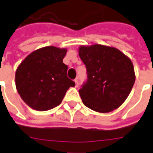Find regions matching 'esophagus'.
<instances>
[{
  "instance_id": "1",
  "label": "esophagus",
  "mask_w": 153,
  "mask_h": 153,
  "mask_svg": "<svg viewBox=\"0 0 153 153\" xmlns=\"http://www.w3.org/2000/svg\"><path fill=\"white\" fill-rule=\"evenodd\" d=\"M74 83H75V86L78 87L79 86V79H74Z\"/></svg>"
}]
</instances>
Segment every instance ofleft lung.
I'll return each instance as SVG.
<instances>
[{
  "label": "left lung",
  "instance_id": "left-lung-1",
  "mask_svg": "<svg viewBox=\"0 0 153 153\" xmlns=\"http://www.w3.org/2000/svg\"><path fill=\"white\" fill-rule=\"evenodd\" d=\"M86 66L88 79L79 89L83 103L99 113H109L121 106L135 82L131 59L114 47L102 45L79 48Z\"/></svg>",
  "mask_w": 153,
  "mask_h": 153
}]
</instances>
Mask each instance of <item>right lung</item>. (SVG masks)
<instances>
[{"instance_id": "obj_1", "label": "right lung", "mask_w": 153, "mask_h": 153, "mask_svg": "<svg viewBox=\"0 0 153 153\" xmlns=\"http://www.w3.org/2000/svg\"><path fill=\"white\" fill-rule=\"evenodd\" d=\"M67 50L55 46L38 49L18 66L16 87L29 107L47 111L61 103L66 92L74 86L67 76L68 66L63 63Z\"/></svg>"}]
</instances>
